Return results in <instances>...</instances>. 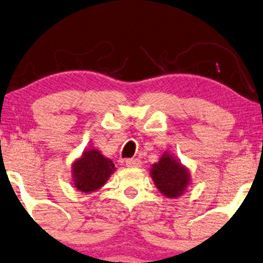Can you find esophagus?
<instances>
[{
	"instance_id": "1",
	"label": "esophagus",
	"mask_w": 263,
	"mask_h": 263,
	"mask_svg": "<svg viewBox=\"0 0 263 263\" xmlns=\"http://www.w3.org/2000/svg\"><path fill=\"white\" fill-rule=\"evenodd\" d=\"M126 166L127 167H141L142 161L139 159H127L126 160Z\"/></svg>"
}]
</instances>
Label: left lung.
<instances>
[{"instance_id":"obj_1","label":"left lung","mask_w":263,"mask_h":263,"mask_svg":"<svg viewBox=\"0 0 263 263\" xmlns=\"http://www.w3.org/2000/svg\"><path fill=\"white\" fill-rule=\"evenodd\" d=\"M152 178L160 192L170 198L180 196L189 185V172L172 155L164 153L152 167Z\"/></svg>"}]
</instances>
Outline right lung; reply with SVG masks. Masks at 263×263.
Wrapping results in <instances>:
<instances>
[{
  "label": "right lung",
  "mask_w": 263,
  "mask_h": 263,
  "mask_svg": "<svg viewBox=\"0 0 263 263\" xmlns=\"http://www.w3.org/2000/svg\"><path fill=\"white\" fill-rule=\"evenodd\" d=\"M114 171L113 161L104 157L99 150H86L83 156L73 163L74 186L83 192L95 191L106 184Z\"/></svg>",
  "instance_id": "add662e5"
}]
</instances>
